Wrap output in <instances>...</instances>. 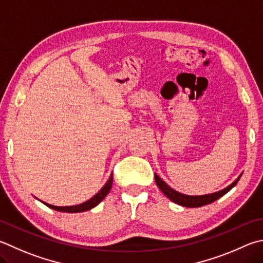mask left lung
<instances>
[{
	"label": "left lung",
	"mask_w": 263,
	"mask_h": 263,
	"mask_svg": "<svg viewBox=\"0 0 263 263\" xmlns=\"http://www.w3.org/2000/svg\"><path fill=\"white\" fill-rule=\"evenodd\" d=\"M241 175L242 174L238 176V178L235 181H232L230 185L227 186L226 189L219 190L217 192L203 194V195H187V194L180 193L178 191L171 189L170 186L166 184L163 179H161L156 174H154V177H155V183L157 185V187H159L162 191V193H163L166 198L170 199L171 201L183 207L197 208V207L204 206V204L212 203L215 201V200H217L221 197H223L224 194H227L232 187H235L236 184L238 183V180L240 179Z\"/></svg>",
	"instance_id": "1"
}]
</instances>
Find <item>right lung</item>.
<instances>
[{
    "label": "right lung",
    "mask_w": 263,
    "mask_h": 263,
    "mask_svg": "<svg viewBox=\"0 0 263 263\" xmlns=\"http://www.w3.org/2000/svg\"><path fill=\"white\" fill-rule=\"evenodd\" d=\"M111 185H112V174L110 175V177L107 180V183L103 185V187L99 191V192L93 195L92 198L87 201H85L83 203H79V204H76V206H64V207H60V206H54V204H49L47 202L44 201H40L46 204L47 207H49L51 209H54V211L57 212H62V213H82V212H87L89 209L94 208L95 206H98V204L102 201V200L107 197V194L110 192L111 190Z\"/></svg>",
    "instance_id": "add662e5"
}]
</instances>
